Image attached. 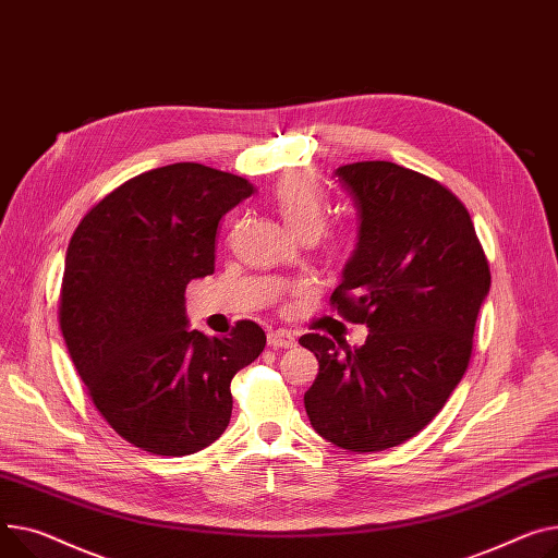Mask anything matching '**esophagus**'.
I'll return each mask as SVG.
<instances>
[{
  "label": "esophagus",
  "mask_w": 558,
  "mask_h": 558,
  "mask_svg": "<svg viewBox=\"0 0 558 558\" xmlns=\"http://www.w3.org/2000/svg\"><path fill=\"white\" fill-rule=\"evenodd\" d=\"M269 345L271 348H276V350H291V348H295V337L291 331H287V329H276V331H271L269 333Z\"/></svg>",
  "instance_id": "esophagus-1"
}]
</instances>
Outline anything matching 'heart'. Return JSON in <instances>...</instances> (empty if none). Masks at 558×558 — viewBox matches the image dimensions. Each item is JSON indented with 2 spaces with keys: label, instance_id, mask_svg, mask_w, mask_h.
<instances>
[{
  "label": "heart",
  "instance_id": "heart-1",
  "mask_svg": "<svg viewBox=\"0 0 558 558\" xmlns=\"http://www.w3.org/2000/svg\"><path fill=\"white\" fill-rule=\"evenodd\" d=\"M274 204L289 231L299 238H316L327 219V199L318 183L307 174L291 172L282 177L274 191ZM333 248H343L348 244L345 235L333 238Z\"/></svg>",
  "mask_w": 558,
  "mask_h": 558
}]
</instances>
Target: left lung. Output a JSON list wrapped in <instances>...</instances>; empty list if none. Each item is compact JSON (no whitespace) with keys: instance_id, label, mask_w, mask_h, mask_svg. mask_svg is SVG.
<instances>
[{"instance_id":"8db88e82","label":"left lung","mask_w":558,"mask_h":558,"mask_svg":"<svg viewBox=\"0 0 558 558\" xmlns=\"http://www.w3.org/2000/svg\"><path fill=\"white\" fill-rule=\"evenodd\" d=\"M337 177L359 242L329 303L369 331L361 348L301 337L318 359L305 411L327 441L373 453L417 435L464 377L492 274L469 210L439 181L390 161Z\"/></svg>"}]
</instances>
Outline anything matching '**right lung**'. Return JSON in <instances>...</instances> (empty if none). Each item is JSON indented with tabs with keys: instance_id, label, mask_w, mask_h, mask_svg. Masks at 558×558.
<instances>
[{
	"instance_id": "obj_1",
	"label": "right lung",
	"mask_w": 558,
	"mask_h": 558,
	"mask_svg": "<svg viewBox=\"0 0 558 558\" xmlns=\"http://www.w3.org/2000/svg\"><path fill=\"white\" fill-rule=\"evenodd\" d=\"M253 193L244 177L172 163L119 185L71 235L58 314L69 356L105 422L147 453L210 447L231 422V379L267 345L253 320L219 339L185 318V287L215 271L219 219Z\"/></svg>"
}]
</instances>
